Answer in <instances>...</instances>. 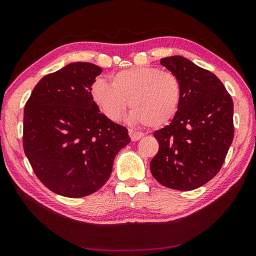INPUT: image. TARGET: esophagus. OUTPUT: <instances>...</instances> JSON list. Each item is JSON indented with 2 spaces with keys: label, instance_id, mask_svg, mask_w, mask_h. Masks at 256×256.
Segmentation results:
<instances>
[{
  "label": "esophagus",
  "instance_id": "obj_1",
  "mask_svg": "<svg viewBox=\"0 0 256 256\" xmlns=\"http://www.w3.org/2000/svg\"><path fill=\"white\" fill-rule=\"evenodd\" d=\"M128 136H130V138H131L132 141H138V140H140L142 136H144V133L136 132V131H134V130H128Z\"/></svg>",
  "mask_w": 256,
  "mask_h": 256
}]
</instances>
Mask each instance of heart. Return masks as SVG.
Returning a JSON list of instances; mask_svg holds the SVG:
<instances>
[{
	"label": "heart",
	"instance_id": "heart-1",
	"mask_svg": "<svg viewBox=\"0 0 256 256\" xmlns=\"http://www.w3.org/2000/svg\"><path fill=\"white\" fill-rule=\"evenodd\" d=\"M92 96L112 120L122 118L130 102L133 122L160 128L178 112L182 82L172 72L136 66L116 72L112 76V84L97 80L92 86Z\"/></svg>",
	"mask_w": 256,
	"mask_h": 256
}]
</instances>
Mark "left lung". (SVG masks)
I'll return each instance as SVG.
<instances>
[{
    "mask_svg": "<svg viewBox=\"0 0 256 256\" xmlns=\"http://www.w3.org/2000/svg\"><path fill=\"white\" fill-rule=\"evenodd\" d=\"M160 64L182 82V100L170 125L154 133L159 144L150 162L160 184L196 190L218 174L234 138V104L214 73L180 55Z\"/></svg>",
    "mask_w": 256,
    "mask_h": 256,
    "instance_id": "left-lung-1",
    "label": "left lung"
}]
</instances>
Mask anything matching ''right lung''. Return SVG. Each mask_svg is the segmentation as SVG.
I'll use <instances>...</instances> for the list:
<instances>
[{
    "label": "right lung",
    "instance_id": "right-lung-1",
    "mask_svg": "<svg viewBox=\"0 0 256 256\" xmlns=\"http://www.w3.org/2000/svg\"><path fill=\"white\" fill-rule=\"evenodd\" d=\"M102 70L74 62L45 76L24 112V150L34 174L58 196L82 198L110 178L126 128L99 112L92 86Z\"/></svg>",
    "mask_w": 256,
    "mask_h": 256
}]
</instances>
